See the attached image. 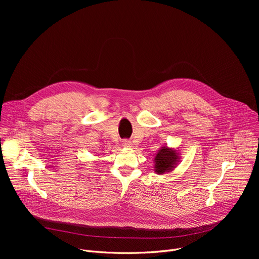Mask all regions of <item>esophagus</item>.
Returning <instances> with one entry per match:
<instances>
[{
	"label": "esophagus",
	"mask_w": 259,
	"mask_h": 259,
	"mask_svg": "<svg viewBox=\"0 0 259 259\" xmlns=\"http://www.w3.org/2000/svg\"><path fill=\"white\" fill-rule=\"evenodd\" d=\"M121 146L125 147V148H129V147H131V142L128 141V140H124L121 142Z\"/></svg>",
	"instance_id": "1"
}]
</instances>
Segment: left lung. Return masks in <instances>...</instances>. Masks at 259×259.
I'll list each match as a JSON object with an SVG mask.
<instances>
[{"mask_svg":"<svg viewBox=\"0 0 259 259\" xmlns=\"http://www.w3.org/2000/svg\"><path fill=\"white\" fill-rule=\"evenodd\" d=\"M181 160L180 153L174 148L162 146L154 156V172L158 175L173 171Z\"/></svg>","mask_w":259,"mask_h":259,"instance_id":"left-lung-1","label":"left lung"}]
</instances>
